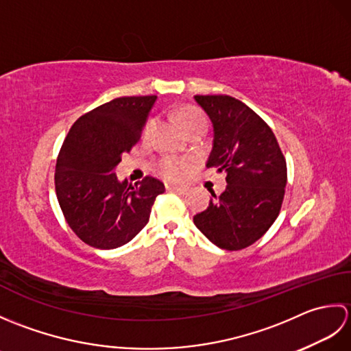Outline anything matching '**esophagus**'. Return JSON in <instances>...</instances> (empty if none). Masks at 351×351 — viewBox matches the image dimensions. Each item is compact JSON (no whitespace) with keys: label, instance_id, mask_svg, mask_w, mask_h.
Here are the masks:
<instances>
[{"label":"esophagus","instance_id":"34e87169","mask_svg":"<svg viewBox=\"0 0 351 351\" xmlns=\"http://www.w3.org/2000/svg\"><path fill=\"white\" fill-rule=\"evenodd\" d=\"M166 190L170 193H178V195H184L187 189L180 187V185H166Z\"/></svg>","mask_w":351,"mask_h":351}]
</instances>
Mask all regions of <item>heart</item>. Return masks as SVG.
Returning a JSON list of instances; mask_svg holds the SVG:
<instances>
[{"label": "heart", "instance_id": "1", "mask_svg": "<svg viewBox=\"0 0 351 351\" xmlns=\"http://www.w3.org/2000/svg\"><path fill=\"white\" fill-rule=\"evenodd\" d=\"M178 121H180L182 130L187 131L191 126L196 125H206V119L205 116L200 113L199 110L193 108V107H185L180 111V116H178ZM155 128V121H149L145 126V137H147ZM187 161H180V160H171V158H164L160 162V173L167 178L170 181H178L181 180L184 175V170L187 167Z\"/></svg>", "mask_w": 351, "mask_h": 351}]
</instances>
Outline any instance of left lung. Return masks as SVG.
I'll use <instances>...</instances> for the list:
<instances>
[{"instance_id": "left-lung-1", "label": "left lung", "mask_w": 351, "mask_h": 351, "mask_svg": "<svg viewBox=\"0 0 351 351\" xmlns=\"http://www.w3.org/2000/svg\"><path fill=\"white\" fill-rule=\"evenodd\" d=\"M213 123L206 167L226 173L220 196L193 217L196 228L220 249L241 250L278 219L287 185V162L273 131L255 111L228 95H196Z\"/></svg>"}]
</instances>
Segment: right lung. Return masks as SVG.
I'll use <instances>...</instances> for the list:
<instances>
[{
  "instance_id": "obj_1",
  "label": "right lung",
  "mask_w": 351,
  "mask_h": 351,
  "mask_svg": "<svg viewBox=\"0 0 351 351\" xmlns=\"http://www.w3.org/2000/svg\"><path fill=\"white\" fill-rule=\"evenodd\" d=\"M156 96H122L72 125L56 166V193L71 229L86 244L110 250L146 226L164 184L146 176L119 181L122 155L138 143Z\"/></svg>"
}]
</instances>
